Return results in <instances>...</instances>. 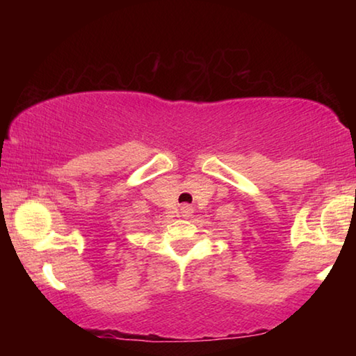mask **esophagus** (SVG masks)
I'll use <instances>...</instances> for the list:
<instances>
[{
  "label": "esophagus",
  "mask_w": 356,
  "mask_h": 356,
  "mask_svg": "<svg viewBox=\"0 0 356 356\" xmlns=\"http://www.w3.org/2000/svg\"><path fill=\"white\" fill-rule=\"evenodd\" d=\"M184 213H185L184 216H186V215H188V209H184Z\"/></svg>",
  "instance_id": "obj_1"
}]
</instances>
